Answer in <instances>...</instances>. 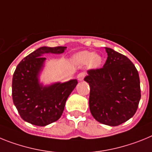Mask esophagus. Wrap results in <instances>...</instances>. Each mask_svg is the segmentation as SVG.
<instances>
[{
  "label": "esophagus",
  "instance_id": "34e87169",
  "mask_svg": "<svg viewBox=\"0 0 152 152\" xmlns=\"http://www.w3.org/2000/svg\"><path fill=\"white\" fill-rule=\"evenodd\" d=\"M85 76H86L85 72H80V73H79V74L77 75L78 80H79V81H82V80L84 79Z\"/></svg>",
  "mask_w": 152,
  "mask_h": 152
}]
</instances>
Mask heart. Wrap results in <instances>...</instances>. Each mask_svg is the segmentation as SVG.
<instances>
[{"label":"heart","mask_w":152,"mask_h":152,"mask_svg":"<svg viewBox=\"0 0 152 152\" xmlns=\"http://www.w3.org/2000/svg\"><path fill=\"white\" fill-rule=\"evenodd\" d=\"M72 60L74 63L79 65H85L89 63V67L92 69L99 67L102 61L101 56L89 51H82L74 55Z\"/></svg>","instance_id":"1"}]
</instances>
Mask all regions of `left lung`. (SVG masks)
I'll list each match as a JSON object with an SVG mask.
<instances>
[{"label":"left lung","mask_w":152,"mask_h":152,"mask_svg":"<svg viewBox=\"0 0 152 152\" xmlns=\"http://www.w3.org/2000/svg\"><path fill=\"white\" fill-rule=\"evenodd\" d=\"M103 67L87 71L84 79L90 86L89 109L96 121L117 126L136 113L141 99L137 69L127 56L105 47Z\"/></svg>","instance_id":"left-lung-1"}]
</instances>
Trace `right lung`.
Instances as JSON below:
<instances>
[{"instance_id":"right-lung-1","label":"right lung","mask_w":152,"mask_h":152,"mask_svg":"<svg viewBox=\"0 0 152 152\" xmlns=\"http://www.w3.org/2000/svg\"><path fill=\"white\" fill-rule=\"evenodd\" d=\"M66 47H42L21 60L12 80V98L20 115L24 121L45 126L61 117L67 98L77 85L76 80L43 86L39 74L43 67L45 53L60 54Z\"/></svg>"}]
</instances>
